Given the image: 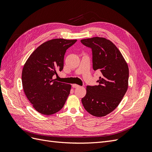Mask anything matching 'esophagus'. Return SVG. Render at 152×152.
Listing matches in <instances>:
<instances>
[{"instance_id":"esophagus-1","label":"esophagus","mask_w":152,"mask_h":152,"mask_svg":"<svg viewBox=\"0 0 152 152\" xmlns=\"http://www.w3.org/2000/svg\"><path fill=\"white\" fill-rule=\"evenodd\" d=\"M72 87L73 88H77V87H79L80 86L77 84H72Z\"/></svg>"}]
</instances>
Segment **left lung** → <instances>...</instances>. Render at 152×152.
Returning <instances> with one entry per match:
<instances>
[{"instance_id":"8db88e82","label":"left lung","mask_w":152,"mask_h":152,"mask_svg":"<svg viewBox=\"0 0 152 152\" xmlns=\"http://www.w3.org/2000/svg\"><path fill=\"white\" fill-rule=\"evenodd\" d=\"M92 50L93 68L102 75L98 86H87L82 103L87 112L95 117L111 113L121 103L128 87L127 64L111 41L96 37L80 40Z\"/></svg>"}]
</instances>
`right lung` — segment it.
<instances>
[{"label": "right lung", "instance_id": "add662e5", "mask_svg": "<svg viewBox=\"0 0 152 152\" xmlns=\"http://www.w3.org/2000/svg\"><path fill=\"white\" fill-rule=\"evenodd\" d=\"M77 40L55 39L47 41L32 53L22 71L25 94L34 108L49 115L59 111L70 94L71 85L53 79L63 69L66 50Z\"/></svg>", "mask_w": 152, "mask_h": 152}]
</instances>
